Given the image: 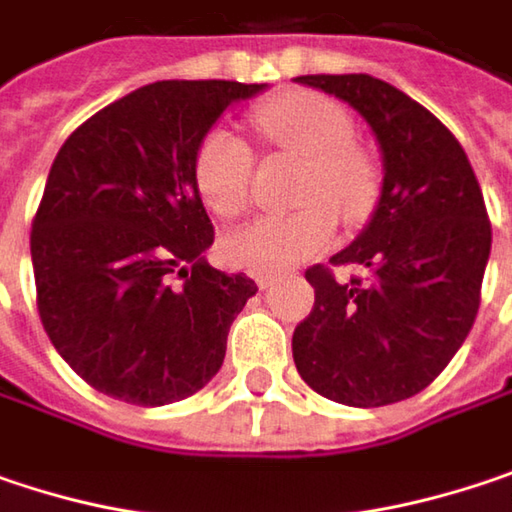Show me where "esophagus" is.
I'll return each instance as SVG.
<instances>
[{
	"instance_id": "34e87169",
	"label": "esophagus",
	"mask_w": 512,
	"mask_h": 512,
	"mask_svg": "<svg viewBox=\"0 0 512 512\" xmlns=\"http://www.w3.org/2000/svg\"><path fill=\"white\" fill-rule=\"evenodd\" d=\"M253 279H256V285H259V288H268V285H274L276 282V274L274 271H256Z\"/></svg>"
}]
</instances>
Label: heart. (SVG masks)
<instances>
[{"instance_id":"heart-1","label":"heart","mask_w":512,"mask_h":512,"mask_svg":"<svg viewBox=\"0 0 512 512\" xmlns=\"http://www.w3.org/2000/svg\"><path fill=\"white\" fill-rule=\"evenodd\" d=\"M256 128L276 148L306 157V174L294 212L259 215L224 236V256L250 271H279L323 250L347 224H364L382 198V171L370 151L352 142L347 110L320 92H285L256 107ZM256 171L253 148L230 128H212L195 151V186L209 209L238 215L250 201Z\"/></svg>"}]
</instances>
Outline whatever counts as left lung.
Here are the masks:
<instances>
[{
  "mask_svg": "<svg viewBox=\"0 0 512 512\" xmlns=\"http://www.w3.org/2000/svg\"><path fill=\"white\" fill-rule=\"evenodd\" d=\"M300 84L352 104L384 154L379 206L332 265H311L309 317L291 349L320 396L379 408L434 382L466 341L481 306L493 230L478 177L455 133L402 90L373 75H303Z\"/></svg>",
  "mask_w": 512,
  "mask_h": 512,
  "instance_id": "left-lung-1",
  "label": "left lung"
}]
</instances>
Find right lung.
<instances>
[{
	"label": "right lung",
	"instance_id": "1",
	"mask_svg": "<svg viewBox=\"0 0 512 512\" xmlns=\"http://www.w3.org/2000/svg\"><path fill=\"white\" fill-rule=\"evenodd\" d=\"M259 90L157 81L98 110L57 151L31 224L37 311L60 358L98 393L157 408L221 370L256 282L203 259L215 230L195 151L233 101Z\"/></svg>",
	"mask_w": 512,
	"mask_h": 512
}]
</instances>
